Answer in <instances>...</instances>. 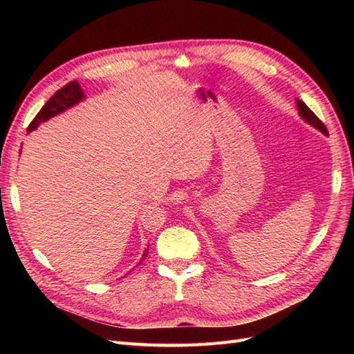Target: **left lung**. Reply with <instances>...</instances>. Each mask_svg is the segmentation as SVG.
<instances>
[{
	"instance_id": "left-lung-1",
	"label": "left lung",
	"mask_w": 354,
	"mask_h": 354,
	"mask_svg": "<svg viewBox=\"0 0 354 354\" xmlns=\"http://www.w3.org/2000/svg\"><path fill=\"white\" fill-rule=\"evenodd\" d=\"M295 103H297V109H298V115L303 118V121L304 122H307L308 125H312V127H315L316 130H319L320 133H324L325 136H329L328 134V130H326V127L320 122V120L319 118L308 109V106L304 103V102H301L299 99H295Z\"/></svg>"
}]
</instances>
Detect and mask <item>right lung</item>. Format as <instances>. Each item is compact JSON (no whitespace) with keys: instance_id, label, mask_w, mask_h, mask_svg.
Segmentation results:
<instances>
[{"instance_id":"add662e5","label":"right lung","mask_w":354,"mask_h":354,"mask_svg":"<svg viewBox=\"0 0 354 354\" xmlns=\"http://www.w3.org/2000/svg\"><path fill=\"white\" fill-rule=\"evenodd\" d=\"M84 99H85V93H84V90L81 88V85L77 81H72V82L66 84L65 87L60 88L59 91H56L55 95H51L50 100L44 106H42V109L37 113L34 120H32V122L29 124L26 131L30 133V131L37 130L41 122H46V121L50 120V118L73 108L75 104H78ZM147 254H149V245H147V248H145V251L142 254V259H140V261H138V264H140L146 259Z\"/></svg>"}]
</instances>
